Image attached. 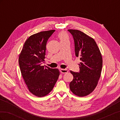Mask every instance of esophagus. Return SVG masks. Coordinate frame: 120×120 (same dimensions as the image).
Returning a JSON list of instances; mask_svg holds the SVG:
<instances>
[{"mask_svg": "<svg viewBox=\"0 0 120 120\" xmlns=\"http://www.w3.org/2000/svg\"><path fill=\"white\" fill-rule=\"evenodd\" d=\"M60 71L61 73H63V74H66V73H67V72H68V70H67V69H60Z\"/></svg>", "mask_w": 120, "mask_h": 120, "instance_id": "1", "label": "esophagus"}]
</instances>
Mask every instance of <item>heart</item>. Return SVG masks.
<instances>
[{
    "label": "heart",
    "mask_w": 120,
    "mask_h": 120,
    "mask_svg": "<svg viewBox=\"0 0 120 120\" xmlns=\"http://www.w3.org/2000/svg\"><path fill=\"white\" fill-rule=\"evenodd\" d=\"M58 37H59V38L60 40V42L68 41V38L67 35H66V34L64 33V32H60L59 35H58Z\"/></svg>",
    "instance_id": "b5f03b06"
}]
</instances>
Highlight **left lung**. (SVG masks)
<instances>
[{
	"instance_id": "1",
	"label": "left lung",
	"mask_w": 120,
	"mask_h": 120,
	"mask_svg": "<svg viewBox=\"0 0 120 120\" xmlns=\"http://www.w3.org/2000/svg\"><path fill=\"white\" fill-rule=\"evenodd\" d=\"M75 42V56L80 58L79 72L71 71L74 79L70 83L71 91L79 97H85L93 92L101 77L103 59L96 41L79 30H68Z\"/></svg>"
}]
</instances>
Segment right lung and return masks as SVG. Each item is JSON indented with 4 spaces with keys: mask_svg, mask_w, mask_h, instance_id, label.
<instances>
[{
    "mask_svg": "<svg viewBox=\"0 0 120 120\" xmlns=\"http://www.w3.org/2000/svg\"><path fill=\"white\" fill-rule=\"evenodd\" d=\"M54 31H41L30 36L19 56L20 70L25 84L29 91L38 97L52 91L60 75L57 68L41 66L45 61L47 41Z\"/></svg>",
    "mask_w": 120,
    "mask_h": 120,
    "instance_id": "1",
    "label": "right lung"
}]
</instances>
